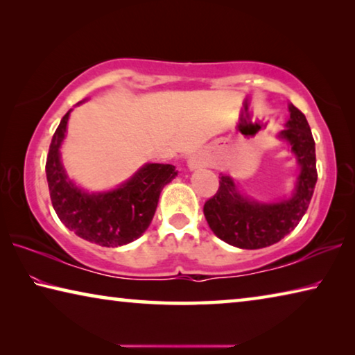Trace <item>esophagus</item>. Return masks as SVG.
<instances>
[{"instance_id": "obj_1", "label": "esophagus", "mask_w": 355, "mask_h": 355, "mask_svg": "<svg viewBox=\"0 0 355 355\" xmlns=\"http://www.w3.org/2000/svg\"><path fill=\"white\" fill-rule=\"evenodd\" d=\"M208 166V158L203 153L197 152V153H192L189 158H188V167L191 171H196V169H202V167Z\"/></svg>"}]
</instances>
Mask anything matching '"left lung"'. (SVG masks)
Instances as JSON below:
<instances>
[{
    "label": "left lung",
    "instance_id": "8db88e82",
    "mask_svg": "<svg viewBox=\"0 0 355 355\" xmlns=\"http://www.w3.org/2000/svg\"><path fill=\"white\" fill-rule=\"evenodd\" d=\"M290 119L279 139L290 144L296 156L299 175L290 199L258 202L238 191L230 175L219 177V189L205 202L203 214L213 233L239 249H261L279 243L302 219L318 180L315 141L307 119L294 105H288Z\"/></svg>",
    "mask_w": 355,
    "mask_h": 355
}]
</instances>
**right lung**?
Segmentation results:
<instances>
[{"label":"right lung","mask_w":355,"mask_h":355,"mask_svg":"<svg viewBox=\"0 0 355 355\" xmlns=\"http://www.w3.org/2000/svg\"><path fill=\"white\" fill-rule=\"evenodd\" d=\"M70 112L71 110L53 135L46 156L45 172L53 208L69 230L89 243L117 248L135 241L152 222L161 191L177 177L175 166L147 163L116 189H81L67 177L61 161Z\"/></svg>","instance_id":"1"}]
</instances>
